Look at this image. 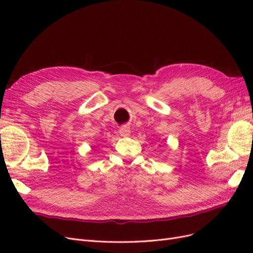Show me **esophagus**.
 Instances as JSON below:
<instances>
[{
    "mask_svg": "<svg viewBox=\"0 0 253 253\" xmlns=\"http://www.w3.org/2000/svg\"><path fill=\"white\" fill-rule=\"evenodd\" d=\"M119 134L122 137H126V136H129V134H131V131H129V127L127 126H124L122 127H120Z\"/></svg>",
    "mask_w": 253,
    "mask_h": 253,
    "instance_id": "esophagus-1",
    "label": "esophagus"
}]
</instances>
